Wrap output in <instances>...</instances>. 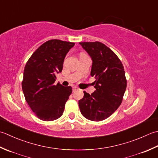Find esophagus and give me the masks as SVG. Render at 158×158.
<instances>
[{
    "label": "esophagus",
    "instance_id": "obj_1",
    "mask_svg": "<svg viewBox=\"0 0 158 158\" xmlns=\"http://www.w3.org/2000/svg\"><path fill=\"white\" fill-rule=\"evenodd\" d=\"M78 89L76 87V86H73V87L72 88V90H73V91H76V90H78Z\"/></svg>",
    "mask_w": 158,
    "mask_h": 158
}]
</instances>
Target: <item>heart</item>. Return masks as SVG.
Here are the masks:
<instances>
[{
	"label": "heart",
	"mask_w": 158,
	"mask_h": 158,
	"mask_svg": "<svg viewBox=\"0 0 158 158\" xmlns=\"http://www.w3.org/2000/svg\"><path fill=\"white\" fill-rule=\"evenodd\" d=\"M81 54H85V53H81Z\"/></svg>",
	"instance_id": "obj_1"
}]
</instances>
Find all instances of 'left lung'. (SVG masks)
<instances>
[{"mask_svg":"<svg viewBox=\"0 0 158 158\" xmlns=\"http://www.w3.org/2000/svg\"><path fill=\"white\" fill-rule=\"evenodd\" d=\"M93 60L91 76L95 79V91H84L78 102L80 110L93 121L104 120L121 105L127 86L123 64L113 51L99 41L80 42Z\"/></svg>","mask_w":158,"mask_h":158,"instance_id":"left-lung-1","label":"left lung"}]
</instances>
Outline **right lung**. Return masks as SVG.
<instances>
[{
  "label": "right lung",
  "instance_id": "add662e5",
  "mask_svg": "<svg viewBox=\"0 0 158 158\" xmlns=\"http://www.w3.org/2000/svg\"><path fill=\"white\" fill-rule=\"evenodd\" d=\"M75 43L51 40L39 47L26 63L22 87L25 99L40 119L56 120L63 114L72 92L71 86L55 85L67 53Z\"/></svg>",
  "mask_w": 158,
  "mask_h": 158
}]
</instances>
